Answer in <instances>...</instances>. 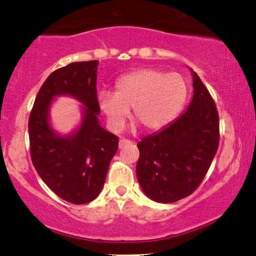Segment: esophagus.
Listing matches in <instances>:
<instances>
[{
    "label": "esophagus",
    "mask_w": 256,
    "mask_h": 256,
    "mask_svg": "<svg viewBox=\"0 0 256 256\" xmlns=\"http://www.w3.org/2000/svg\"><path fill=\"white\" fill-rule=\"evenodd\" d=\"M130 144H131V141H130V140H126V138H120V142H118V146L120 149H122V148H124V146H126Z\"/></svg>",
    "instance_id": "esophagus-1"
}]
</instances>
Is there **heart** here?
<instances>
[{
	"label": "heart",
	"instance_id": "1",
	"mask_svg": "<svg viewBox=\"0 0 256 256\" xmlns=\"http://www.w3.org/2000/svg\"><path fill=\"white\" fill-rule=\"evenodd\" d=\"M188 92L186 80L178 73L144 68L120 78L115 94L99 92L98 104L114 131L122 128L130 108L133 120L146 131H156L177 118Z\"/></svg>",
	"mask_w": 256,
	"mask_h": 256
}]
</instances>
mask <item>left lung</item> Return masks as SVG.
I'll return each mask as SVG.
<instances>
[{
	"label": "left lung",
	"mask_w": 256,
	"mask_h": 256,
	"mask_svg": "<svg viewBox=\"0 0 256 256\" xmlns=\"http://www.w3.org/2000/svg\"><path fill=\"white\" fill-rule=\"evenodd\" d=\"M193 89L185 112L138 144V180L146 196L156 202L172 203L190 196L202 183L218 150V110L196 72Z\"/></svg>",
	"instance_id": "left-lung-1"
}]
</instances>
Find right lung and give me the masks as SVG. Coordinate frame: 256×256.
Listing matches in <instances>:
<instances>
[{
  "label": "right lung",
  "mask_w": 256,
  "mask_h": 256,
  "mask_svg": "<svg viewBox=\"0 0 256 256\" xmlns=\"http://www.w3.org/2000/svg\"><path fill=\"white\" fill-rule=\"evenodd\" d=\"M98 60L74 62L55 70L40 86L29 116L30 157L44 183L56 196L73 204L96 198L104 186L118 138L98 123ZM70 94L86 106L80 130L58 137L48 124L51 99Z\"/></svg>",
  "instance_id": "1"
}]
</instances>
